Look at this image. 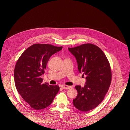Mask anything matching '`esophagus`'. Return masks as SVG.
<instances>
[{
  "label": "esophagus",
  "instance_id": "1",
  "mask_svg": "<svg viewBox=\"0 0 130 130\" xmlns=\"http://www.w3.org/2000/svg\"><path fill=\"white\" fill-rule=\"evenodd\" d=\"M61 87L63 88V89H66V90H69L70 89V88L72 87L71 86H67V85H62L61 86Z\"/></svg>",
  "mask_w": 130,
  "mask_h": 130
}]
</instances>
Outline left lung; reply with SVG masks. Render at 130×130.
<instances>
[{"instance_id":"1","label":"left lung","mask_w":130,"mask_h":130,"mask_svg":"<svg viewBox=\"0 0 130 130\" xmlns=\"http://www.w3.org/2000/svg\"><path fill=\"white\" fill-rule=\"evenodd\" d=\"M68 49L76 59L79 73L86 76L84 87H75L78 94L74 106L79 111H89L101 103L108 91L112 78L110 64L104 52L93 44Z\"/></svg>"}]
</instances>
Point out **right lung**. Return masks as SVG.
Instances as JSON below:
<instances>
[{
    "label": "right lung",
    "instance_id": "right-lung-1",
    "mask_svg": "<svg viewBox=\"0 0 130 130\" xmlns=\"http://www.w3.org/2000/svg\"><path fill=\"white\" fill-rule=\"evenodd\" d=\"M62 48L50 44H34L27 48L17 61L14 70L16 87L34 110H42L50 105L59 90L57 85L43 84L40 76L44 73L50 57Z\"/></svg>",
    "mask_w": 130,
    "mask_h": 130
}]
</instances>
